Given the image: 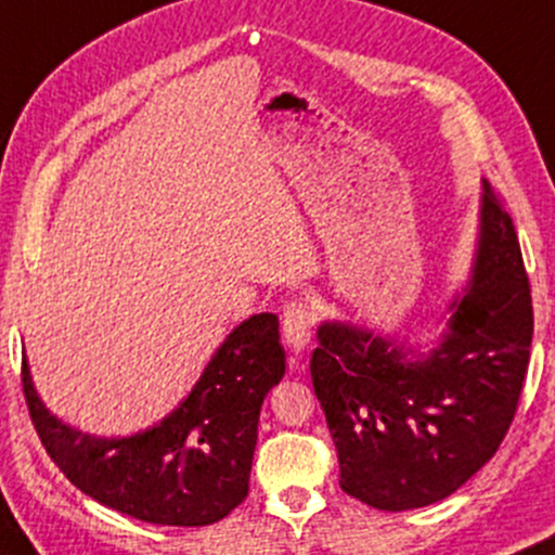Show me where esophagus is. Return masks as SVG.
Returning <instances> with one entry per match:
<instances>
[{"mask_svg": "<svg viewBox=\"0 0 555 555\" xmlns=\"http://www.w3.org/2000/svg\"><path fill=\"white\" fill-rule=\"evenodd\" d=\"M317 311L307 301H291L283 311V335L285 344L294 353L304 351L311 340V330H314Z\"/></svg>", "mask_w": 555, "mask_h": 555, "instance_id": "esophagus-1", "label": "esophagus"}]
</instances>
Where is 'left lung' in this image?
Masks as SVG:
<instances>
[{
    "mask_svg": "<svg viewBox=\"0 0 555 555\" xmlns=\"http://www.w3.org/2000/svg\"><path fill=\"white\" fill-rule=\"evenodd\" d=\"M440 344L406 351L344 322L317 330L311 383L340 464V488L379 512L443 501L506 438L532 346V296L512 217L482 180L466 294Z\"/></svg>",
    "mask_w": 555,
    "mask_h": 555,
    "instance_id": "left-lung-1",
    "label": "left lung"
}]
</instances>
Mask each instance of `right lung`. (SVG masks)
Returning <instances> with one entry per match:
<instances>
[{"label": "right lung", "instance_id": "right-lung-1", "mask_svg": "<svg viewBox=\"0 0 555 555\" xmlns=\"http://www.w3.org/2000/svg\"><path fill=\"white\" fill-rule=\"evenodd\" d=\"M21 375L43 448L80 493L149 525L204 527L248 495L259 409L285 375V351L278 314L248 317L176 412L130 438H91L62 425L36 396L26 357Z\"/></svg>", "mask_w": 555, "mask_h": 555}]
</instances>
